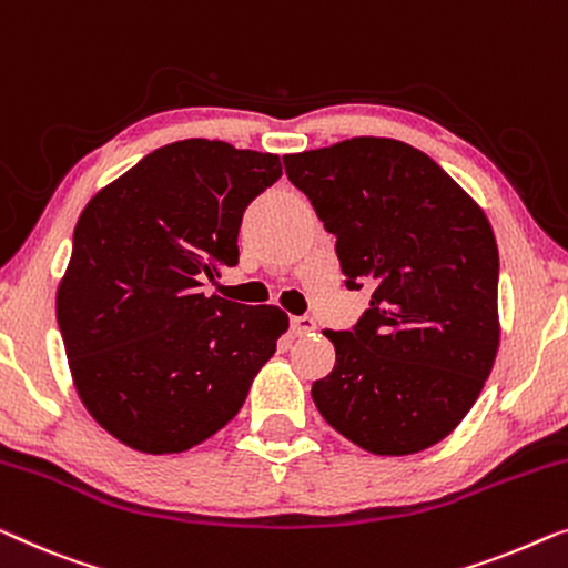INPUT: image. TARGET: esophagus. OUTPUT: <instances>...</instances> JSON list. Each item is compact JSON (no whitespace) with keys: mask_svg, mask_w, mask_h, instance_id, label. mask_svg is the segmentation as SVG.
<instances>
[{"mask_svg":"<svg viewBox=\"0 0 568 568\" xmlns=\"http://www.w3.org/2000/svg\"><path fill=\"white\" fill-rule=\"evenodd\" d=\"M315 320H312L310 315H297L292 317V333L294 335H310L312 331H315Z\"/></svg>","mask_w":568,"mask_h":568,"instance_id":"1","label":"esophagus"}]
</instances>
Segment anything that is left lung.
<instances>
[{
    "label": "left lung",
    "instance_id": "1",
    "mask_svg": "<svg viewBox=\"0 0 568 568\" xmlns=\"http://www.w3.org/2000/svg\"><path fill=\"white\" fill-rule=\"evenodd\" d=\"M348 290L374 286L351 331H325L335 368L312 384L320 415L356 446H435L479 397L499 345V253L489 220L430 155L353 138L284 155Z\"/></svg>",
    "mask_w": 568,
    "mask_h": 568
}]
</instances>
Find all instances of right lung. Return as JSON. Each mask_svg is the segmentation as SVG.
Masks as SVG:
<instances>
[{"label":"right lung","instance_id":"add662e5","mask_svg":"<svg viewBox=\"0 0 568 568\" xmlns=\"http://www.w3.org/2000/svg\"><path fill=\"white\" fill-rule=\"evenodd\" d=\"M278 176L274 153L192 138L148 153L81 212L55 317L81 402L125 446L207 440L274 356L290 317L204 297L200 282L237 264L243 212Z\"/></svg>","mask_w":568,"mask_h":568}]
</instances>
